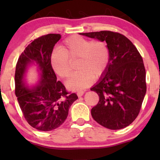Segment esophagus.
<instances>
[{
	"label": "esophagus",
	"instance_id": "1",
	"mask_svg": "<svg viewBox=\"0 0 160 160\" xmlns=\"http://www.w3.org/2000/svg\"><path fill=\"white\" fill-rule=\"evenodd\" d=\"M77 94H78V97H81L82 95L84 94V91H78V92H77Z\"/></svg>",
	"mask_w": 160,
	"mask_h": 160
}]
</instances>
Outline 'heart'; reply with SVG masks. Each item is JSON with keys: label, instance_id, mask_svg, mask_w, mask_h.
<instances>
[{"label": "heart", "instance_id": "b5f03b06", "mask_svg": "<svg viewBox=\"0 0 160 160\" xmlns=\"http://www.w3.org/2000/svg\"><path fill=\"white\" fill-rule=\"evenodd\" d=\"M110 57L109 48L104 42L72 35L65 40L62 50L52 52L50 64L58 76L68 78L72 72L71 62L77 60L78 71L67 82V85L70 89L80 90L90 85L93 79L98 80L105 74Z\"/></svg>", "mask_w": 160, "mask_h": 160}]
</instances>
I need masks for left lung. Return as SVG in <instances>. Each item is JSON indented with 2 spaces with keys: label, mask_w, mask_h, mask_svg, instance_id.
I'll return each instance as SVG.
<instances>
[{
  "label": "left lung",
  "mask_w": 160,
  "mask_h": 160,
  "mask_svg": "<svg viewBox=\"0 0 160 160\" xmlns=\"http://www.w3.org/2000/svg\"><path fill=\"white\" fill-rule=\"evenodd\" d=\"M105 41L110 62L105 74L91 89L98 95L91 114L98 123L109 129L129 126L140 112L146 94V71L142 57L123 34L111 31L81 33Z\"/></svg>",
  "instance_id": "left-lung-1"
}]
</instances>
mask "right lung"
Segmentation results:
<instances>
[{
    "instance_id": "1",
    "label": "right lung",
    "mask_w": 160,
    "mask_h": 160,
    "mask_svg": "<svg viewBox=\"0 0 160 160\" xmlns=\"http://www.w3.org/2000/svg\"><path fill=\"white\" fill-rule=\"evenodd\" d=\"M59 34H49L34 39L20 55L16 66L15 94L28 123L40 131L59 127L68 114L69 108L78 98L76 93L66 90L50 64L53 47L60 40ZM36 63L41 71L40 84L29 89L23 75L30 63Z\"/></svg>"
}]
</instances>
